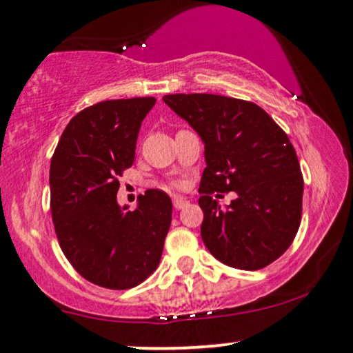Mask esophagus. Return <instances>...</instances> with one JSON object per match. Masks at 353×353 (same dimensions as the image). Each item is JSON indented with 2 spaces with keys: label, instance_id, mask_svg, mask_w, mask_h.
<instances>
[{
  "label": "esophagus",
  "instance_id": "esophagus-1",
  "mask_svg": "<svg viewBox=\"0 0 353 353\" xmlns=\"http://www.w3.org/2000/svg\"><path fill=\"white\" fill-rule=\"evenodd\" d=\"M188 199L185 196H174L172 198V206H174L176 209H183L185 206H188Z\"/></svg>",
  "mask_w": 353,
  "mask_h": 353
}]
</instances>
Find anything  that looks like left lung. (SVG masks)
I'll use <instances>...</instances> for the list:
<instances>
[{"label": "left lung", "instance_id": "8db88e82", "mask_svg": "<svg viewBox=\"0 0 353 353\" xmlns=\"http://www.w3.org/2000/svg\"><path fill=\"white\" fill-rule=\"evenodd\" d=\"M204 143L201 238L219 261L256 271L277 260L301 223L303 174L281 126L255 103L210 93L163 97ZM215 191H234L222 210Z\"/></svg>", "mask_w": 353, "mask_h": 353}]
</instances>
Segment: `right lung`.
<instances>
[{
    "mask_svg": "<svg viewBox=\"0 0 353 353\" xmlns=\"http://www.w3.org/2000/svg\"><path fill=\"white\" fill-rule=\"evenodd\" d=\"M155 101L110 99L81 110L50 161V210L63 254L83 279L110 290L139 285L157 270L171 225L165 192L139 194L134 210L117 203V177L133 165Z\"/></svg>",
    "mask_w": 353,
    "mask_h": 353,
    "instance_id": "right-lung-1",
    "label": "right lung"
}]
</instances>
